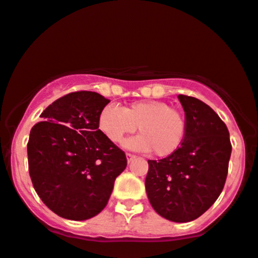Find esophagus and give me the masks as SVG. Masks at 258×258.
<instances>
[{
    "label": "esophagus",
    "mask_w": 258,
    "mask_h": 258,
    "mask_svg": "<svg viewBox=\"0 0 258 258\" xmlns=\"http://www.w3.org/2000/svg\"><path fill=\"white\" fill-rule=\"evenodd\" d=\"M126 157H127V161H128V163H131V161L136 158V155L131 154V153H126Z\"/></svg>",
    "instance_id": "1"
}]
</instances>
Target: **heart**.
<instances>
[{
  "mask_svg": "<svg viewBox=\"0 0 258 258\" xmlns=\"http://www.w3.org/2000/svg\"><path fill=\"white\" fill-rule=\"evenodd\" d=\"M138 131L124 143L140 152L153 151L157 157H169L182 144L186 120L179 110L160 100H140L120 107L109 104L98 116V127L110 142L120 144L127 135Z\"/></svg>",
  "mask_w": 258,
  "mask_h": 258,
  "instance_id": "obj_1",
  "label": "heart"
}]
</instances>
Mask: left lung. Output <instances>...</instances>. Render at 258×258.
Here are the masks:
<instances>
[{
    "instance_id": "8db88e82",
    "label": "left lung",
    "mask_w": 258,
    "mask_h": 258,
    "mask_svg": "<svg viewBox=\"0 0 258 258\" xmlns=\"http://www.w3.org/2000/svg\"><path fill=\"white\" fill-rule=\"evenodd\" d=\"M186 135L176 152L148 160L146 191L159 216L175 223L197 219L222 194L231 143L226 124L200 99L180 94Z\"/></svg>"
}]
</instances>
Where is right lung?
Segmentation results:
<instances>
[{
    "label": "right lung",
    "instance_id": "obj_1",
    "mask_svg": "<svg viewBox=\"0 0 258 258\" xmlns=\"http://www.w3.org/2000/svg\"><path fill=\"white\" fill-rule=\"evenodd\" d=\"M109 99L95 92H73L41 112L28 141L33 186L53 213L86 220L107 205L115 179L126 169L124 152L98 127Z\"/></svg>",
    "mask_w": 258,
    "mask_h": 258
}]
</instances>
